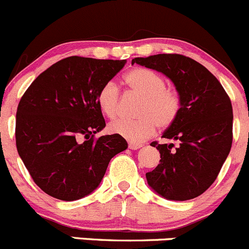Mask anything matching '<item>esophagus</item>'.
Masks as SVG:
<instances>
[{
    "label": "esophagus",
    "instance_id": "esophagus-1",
    "mask_svg": "<svg viewBox=\"0 0 249 249\" xmlns=\"http://www.w3.org/2000/svg\"><path fill=\"white\" fill-rule=\"evenodd\" d=\"M128 147H129L130 150H138V148L142 147V143H138V142H129V143H128Z\"/></svg>",
    "mask_w": 249,
    "mask_h": 249
}]
</instances>
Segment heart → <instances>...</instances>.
I'll use <instances>...</instances> for the list:
<instances>
[{"mask_svg":"<svg viewBox=\"0 0 249 249\" xmlns=\"http://www.w3.org/2000/svg\"><path fill=\"white\" fill-rule=\"evenodd\" d=\"M130 91L142 96L138 104V119H121L112 122L109 130L132 142L148 139L156 128L166 129L178 117L181 99L178 92L165 87V79L157 71L147 68H134L124 76ZM97 103L102 114L115 119L120 112V92L114 83L104 84L97 94Z\"/></svg>","mask_w":249,"mask_h":249,"instance_id":"b5f03b06","label":"heart"}]
</instances>
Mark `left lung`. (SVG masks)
<instances>
[{
    "label": "left lung",
    "mask_w": 249,
    "mask_h": 249,
    "mask_svg": "<svg viewBox=\"0 0 249 249\" xmlns=\"http://www.w3.org/2000/svg\"><path fill=\"white\" fill-rule=\"evenodd\" d=\"M134 63L168 76L181 99L178 117L162 135L180 145L151 143L160 151V163L146 173L148 186L168 200L196 198L216 180L231 148L229 96L209 69L183 55L158 53L133 58Z\"/></svg>",
    "instance_id": "obj_1"
}]
</instances>
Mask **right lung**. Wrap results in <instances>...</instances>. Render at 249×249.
Listing matches in <instances>:
<instances>
[{
  "label": "right lung",
  "instance_id": "1",
  "mask_svg": "<svg viewBox=\"0 0 249 249\" xmlns=\"http://www.w3.org/2000/svg\"><path fill=\"white\" fill-rule=\"evenodd\" d=\"M125 60L71 56L35 79L17 110L20 158L43 192L73 201L101 183L110 160L128 147L122 137L94 134L106 127L97 94Z\"/></svg>",
  "mask_w": 249,
  "mask_h": 249
}]
</instances>
